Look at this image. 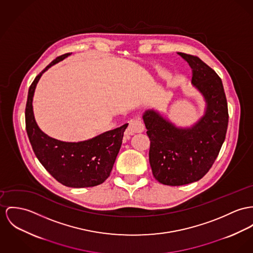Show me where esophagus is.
I'll list each match as a JSON object with an SVG mask.
<instances>
[{"mask_svg": "<svg viewBox=\"0 0 253 253\" xmlns=\"http://www.w3.org/2000/svg\"><path fill=\"white\" fill-rule=\"evenodd\" d=\"M144 131V125L139 118H133L129 122V126L126 130L127 135H133L135 133H141Z\"/></svg>", "mask_w": 253, "mask_h": 253, "instance_id": "34e87169", "label": "esophagus"}]
</instances>
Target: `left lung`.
I'll use <instances>...</instances> for the list:
<instances>
[{"instance_id":"obj_1","label":"left lung","mask_w":253,"mask_h":253,"mask_svg":"<svg viewBox=\"0 0 253 253\" xmlns=\"http://www.w3.org/2000/svg\"><path fill=\"white\" fill-rule=\"evenodd\" d=\"M192 68V84L205 101L204 115L189 127L177 126L157 110L142 118L150 139L149 163L156 180L182 186L200 180L214 164L225 139L228 109L222 82L195 56L177 53Z\"/></svg>"}]
</instances>
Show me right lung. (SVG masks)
I'll use <instances>...</instances> for the list:
<instances>
[{
    "label": "right lung",
    "mask_w": 253,
    "mask_h": 253,
    "mask_svg": "<svg viewBox=\"0 0 253 253\" xmlns=\"http://www.w3.org/2000/svg\"><path fill=\"white\" fill-rule=\"evenodd\" d=\"M70 55L54 59L31 84L25 112L26 130L37 158L57 181L71 188L94 187L110 176L128 123L86 140L68 142L42 132L34 115L33 99L42 74Z\"/></svg>",
    "instance_id": "right-lung-1"
}]
</instances>
